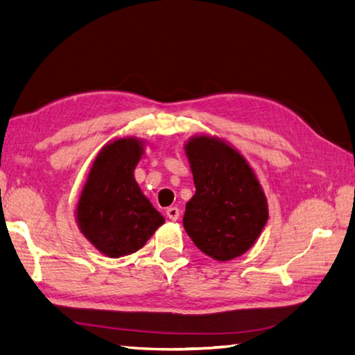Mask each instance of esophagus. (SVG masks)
Returning a JSON list of instances; mask_svg holds the SVG:
<instances>
[{
  "instance_id": "obj_1",
  "label": "esophagus",
  "mask_w": 355,
  "mask_h": 355,
  "mask_svg": "<svg viewBox=\"0 0 355 355\" xmlns=\"http://www.w3.org/2000/svg\"><path fill=\"white\" fill-rule=\"evenodd\" d=\"M166 216L169 217L171 220H177L178 217H180V210L177 207H169L168 210H166Z\"/></svg>"
}]
</instances>
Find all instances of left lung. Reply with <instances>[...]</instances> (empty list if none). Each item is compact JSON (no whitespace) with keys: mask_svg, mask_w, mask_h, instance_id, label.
Masks as SVG:
<instances>
[{"mask_svg":"<svg viewBox=\"0 0 355 355\" xmlns=\"http://www.w3.org/2000/svg\"><path fill=\"white\" fill-rule=\"evenodd\" d=\"M196 192L186 204L184 230L195 246L217 261L249 250L268 220L267 199L239 151L210 136L186 144Z\"/></svg>","mask_w":355,"mask_h":355,"instance_id":"obj_1","label":"left lung"}]
</instances>
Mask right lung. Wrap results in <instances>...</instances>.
<instances>
[{
    "label": "right lung",
    "mask_w": 355,
    "mask_h": 355,
    "mask_svg": "<svg viewBox=\"0 0 355 355\" xmlns=\"http://www.w3.org/2000/svg\"><path fill=\"white\" fill-rule=\"evenodd\" d=\"M142 153V142L136 138L106 145L91 166L79 198V228L109 258L139 250L165 222L133 177Z\"/></svg>",
    "instance_id": "right-lung-1"
}]
</instances>
